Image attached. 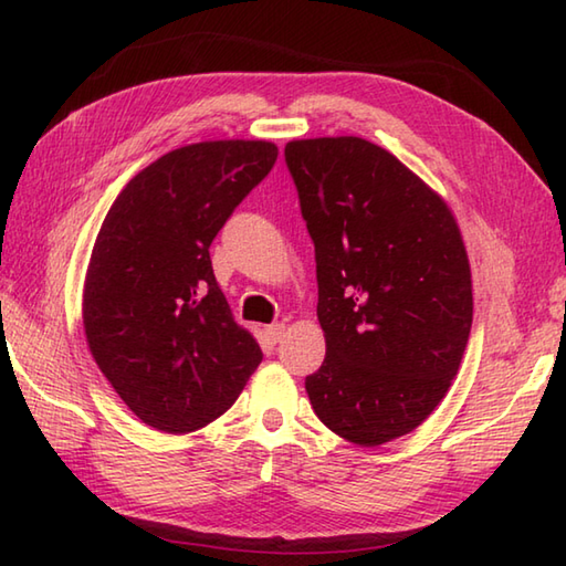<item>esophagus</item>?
<instances>
[{
  "mask_svg": "<svg viewBox=\"0 0 566 566\" xmlns=\"http://www.w3.org/2000/svg\"><path fill=\"white\" fill-rule=\"evenodd\" d=\"M264 333H268V338L272 343H280L284 338V333H286V326H284V323H274V326L264 328Z\"/></svg>",
  "mask_w": 566,
  "mask_h": 566,
  "instance_id": "obj_1",
  "label": "esophagus"
}]
</instances>
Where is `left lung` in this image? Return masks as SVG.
<instances>
[{"label": "left lung", "instance_id": "1", "mask_svg": "<svg viewBox=\"0 0 566 566\" xmlns=\"http://www.w3.org/2000/svg\"><path fill=\"white\" fill-rule=\"evenodd\" d=\"M284 158L316 248L326 335L308 401L335 436L377 448L423 423L460 369L474 308L460 226L365 138L292 140Z\"/></svg>", "mask_w": 566, "mask_h": 566}]
</instances>
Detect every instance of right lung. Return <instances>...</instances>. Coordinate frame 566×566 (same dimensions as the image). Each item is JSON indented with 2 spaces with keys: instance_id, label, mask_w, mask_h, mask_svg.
I'll list each match as a JSON object with an SVG mask.
<instances>
[{
  "instance_id": "obj_1",
  "label": "right lung",
  "mask_w": 566,
  "mask_h": 566,
  "mask_svg": "<svg viewBox=\"0 0 566 566\" xmlns=\"http://www.w3.org/2000/svg\"><path fill=\"white\" fill-rule=\"evenodd\" d=\"M274 160L270 140L165 153L122 189L94 240L82 294L90 353L155 430L211 423L260 365L258 340L216 284L209 248Z\"/></svg>"
}]
</instances>
